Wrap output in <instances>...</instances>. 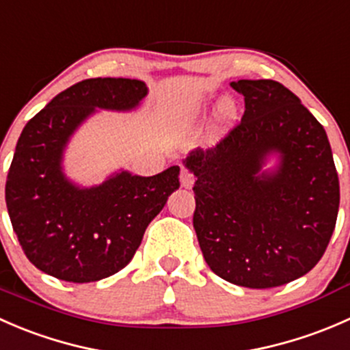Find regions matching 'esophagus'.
<instances>
[{"label": "esophagus", "instance_id": "1", "mask_svg": "<svg viewBox=\"0 0 350 350\" xmlns=\"http://www.w3.org/2000/svg\"><path fill=\"white\" fill-rule=\"evenodd\" d=\"M179 179H181V186H185V188H191V186L195 185V176H193L188 169H181Z\"/></svg>", "mask_w": 350, "mask_h": 350}]
</instances>
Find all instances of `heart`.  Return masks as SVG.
Listing matches in <instances>:
<instances>
[{"label":"heart","mask_w":350,"mask_h":350,"mask_svg":"<svg viewBox=\"0 0 350 350\" xmlns=\"http://www.w3.org/2000/svg\"><path fill=\"white\" fill-rule=\"evenodd\" d=\"M204 115V108L201 105L186 109L181 115V126H191L200 122ZM239 118V107L232 98H224L217 103L213 111V130L215 133H225L235 125Z\"/></svg>","instance_id":"obj_1"}]
</instances>
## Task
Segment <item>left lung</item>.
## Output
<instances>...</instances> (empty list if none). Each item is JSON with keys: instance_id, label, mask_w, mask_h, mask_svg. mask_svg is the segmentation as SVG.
<instances>
[{"instance_id": "1", "label": "left lung", "mask_w": 350, "mask_h": 350, "mask_svg": "<svg viewBox=\"0 0 350 350\" xmlns=\"http://www.w3.org/2000/svg\"><path fill=\"white\" fill-rule=\"evenodd\" d=\"M230 86L245 101L241 123L183 161L196 178L193 227L217 276L274 288L322 259L337 221V169L323 126L288 88L273 79ZM271 157L277 165L264 170Z\"/></svg>"}]
</instances>
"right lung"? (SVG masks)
I'll list each match as a JSON object with an SVG mask.
<instances>
[{
  "label": "right lung",
  "instance_id": "add662e5",
  "mask_svg": "<svg viewBox=\"0 0 350 350\" xmlns=\"http://www.w3.org/2000/svg\"><path fill=\"white\" fill-rule=\"evenodd\" d=\"M147 93L139 79H84L25 125L6 179V208L25 256L49 276L93 283L118 273L179 188V165L149 178L122 169L96 186H79L64 172L67 144L90 116L132 111Z\"/></svg>",
  "mask_w": 350,
  "mask_h": 350
}]
</instances>
